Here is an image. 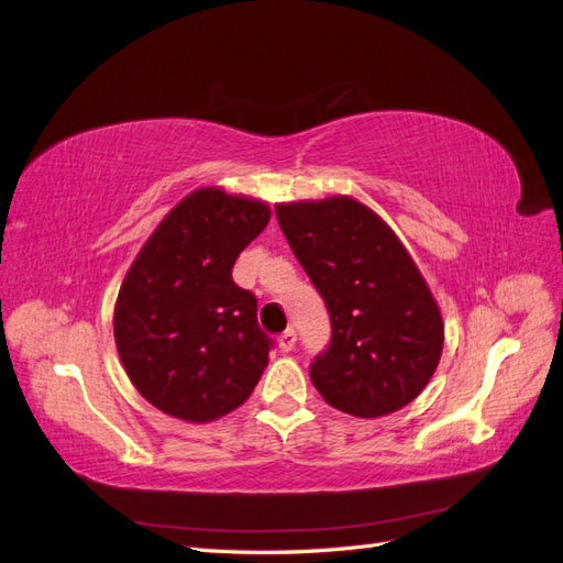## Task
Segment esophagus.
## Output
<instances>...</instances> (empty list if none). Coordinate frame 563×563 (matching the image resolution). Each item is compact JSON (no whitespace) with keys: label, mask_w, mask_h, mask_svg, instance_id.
Segmentation results:
<instances>
[{"label":"esophagus","mask_w":563,"mask_h":563,"mask_svg":"<svg viewBox=\"0 0 563 563\" xmlns=\"http://www.w3.org/2000/svg\"><path fill=\"white\" fill-rule=\"evenodd\" d=\"M294 347H296V331L288 329V331H284V333L279 335V350H282V352H291Z\"/></svg>","instance_id":"obj_1"}]
</instances>
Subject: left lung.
Wrapping results in <instances>:
<instances>
[{"mask_svg": "<svg viewBox=\"0 0 563 563\" xmlns=\"http://www.w3.org/2000/svg\"><path fill=\"white\" fill-rule=\"evenodd\" d=\"M275 211L331 314V345L310 366L323 401L356 418L411 404L444 350V319L411 253L376 211L345 195Z\"/></svg>", "mask_w": 563, "mask_h": 563, "instance_id": "1", "label": "left lung"}]
</instances>
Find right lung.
<instances>
[{"mask_svg": "<svg viewBox=\"0 0 563 563\" xmlns=\"http://www.w3.org/2000/svg\"><path fill=\"white\" fill-rule=\"evenodd\" d=\"M261 199L199 187L135 255L114 302V343L133 387L162 413L211 422L240 408L267 366L258 300L232 282L269 223Z\"/></svg>", "mask_w": 563, "mask_h": 563, "instance_id": "1", "label": "right lung"}]
</instances>
